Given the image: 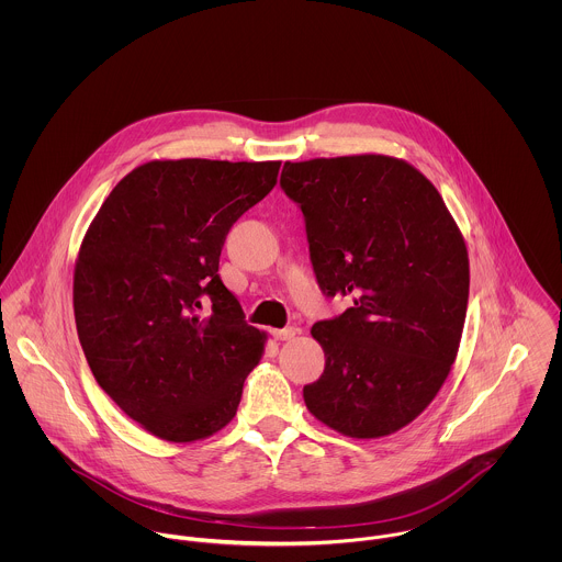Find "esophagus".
Masks as SVG:
<instances>
[{
    "label": "esophagus",
    "mask_w": 562,
    "mask_h": 562,
    "mask_svg": "<svg viewBox=\"0 0 562 562\" xmlns=\"http://www.w3.org/2000/svg\"><path fill=\"white\" fill-rule=\"evenodd\" d=\"M299 333H301V328H296V326H285V328H274V330H272V337L279 339V341H288V339H294Z\"/></svg>",
    "instance_id": "esophagus-1"
}]
</instances>
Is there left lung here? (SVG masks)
<instances>
[{
	"label": "left lung",
	"mask_w": 562,
	"mask_h": 562,
	"mask_svg": "<svg viewBox=\"0 0 562 562\" xmlns=\"http://www.w3.org/2000/svg\"><path fill=\"white\" fill-rule=\"evenodd\" d=\"M326 299L352 307L314 324L324 374L307 408L341 435L374 439L413 422L457 359L470 299L463 236L437 188L387 156L285 161Z\"/></svg>",
	"instance_id": "left-lung-1"
}]
</instances>
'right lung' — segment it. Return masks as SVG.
Here are the masks:
<instances>
[{
    "instance_id": "add662e5",
    "label": "right lung",
    "mask_w": 562,
    "mask_h": 562,
    "mask_svg": "<svg viewBox=\"0 0 562 562\" xmlns=\"http://www.w3.org/2000/svg\"><path fill=\"white\" fill-rule=\"evenodd\" d=\"M281 161L156 160L125 175L90 223L74 277L86 361L101 390L156 437L227 426L266 335L218 274L229 229Z\"/></svg>"
}]
</instances>
